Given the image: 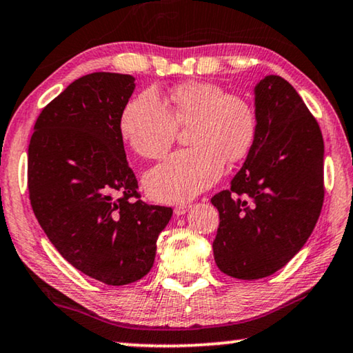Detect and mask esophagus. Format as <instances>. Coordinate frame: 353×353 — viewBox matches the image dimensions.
Masks as SVG:
<instances>
[{
	"mask_svg": "<svg viewBox=\"0 0 353 353\" xmlns=\"http://www.w3.org/2000/svg\"><path fill=\"white\" fill-rule=\"evenodd\" d=\"M188 209H190V206H188V204H177V206L174 208V214L176 215H183Z\"/></svg>",
	"mask_w": 353,
	"mask_h": 353,
	"instance_id": "esophagus-1",
	"label": "esophagus"
}]
</instances>
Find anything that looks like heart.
Listing matches in <instances>:
<instances>
[{
  "label": "heart",
  "mask_w": 353,
  "mask_h": 353,
  "mask_svg": "<svg viewBox=\"0 0 353 353\" xmlns=\"http://www.w3.org/2000/svg\"><path fill=\"white\" fill-rule=\"evenodd\" d=\"M188 126L192 149L179 150L144 176L157 201H188L208 190L223 172V160L236 163L250 154L256 139V115L247 99L228 94L217 83L187 82L171 92L168 109L155 92L126 103L119 119L125 144L143 159H160Z\"/></svg>",
  "instance_id": "1"
}]
</instances>
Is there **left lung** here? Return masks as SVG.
Returning <instances> with one entry per match:
<instances>
[{
	"instance_id": "left-lung-1",
	"label": "left lung",
	"mask_w": 353,
	"mask_h": 353,
	"mask_svg": "<svg viewBox=\"0 0 353 353\" xmlns=\"http://www.w3.org/2000/svg\"><path fill=\"white\" fill-rule=\"evenodd\" d=\"M256 139L228 190L214 194L219 270L252 281L301 250L323 204V138L298 92L281 76L255 85Z\"/></svg>"
}]
</instances>
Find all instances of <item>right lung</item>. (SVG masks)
Segmentation results:
<instances>
[{"label": "right lung", "mask_w": 353, "mask_h": 353, "mask_svg": "<svg viewBox=\"0 0 353 353\" xmlns=\"http://www.w3.org/2000/svg\"><path fill=\"white\" fill-rule=\"evenodd\" d=\"M134 77L92 72L42 109L28 147V190L41 228L83 274L126 285L154 266L172 209L139 199L119 119Z\"/></svg>", "instance_id": "1"}]
</instances>
